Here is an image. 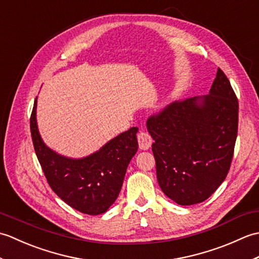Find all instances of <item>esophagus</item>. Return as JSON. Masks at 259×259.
Returning a JSON list of instances; mask_svg holds the SVG:
<instances>
[{
  "label": "esophagus",
  "mask_w": 259,
  "mask_h": 259,
  "mask_svg": "<svg viewBox=\"0 0 259 259\" xmlns=\"http://www.w3.org/2000/svg\"><path fill=\"white\" fill-rule=\"evenodd\" d=\"M138 142H139V148L141 150H147L151 147L152 138L149 134L146 133V131H140L138 134Z\"/></svg>",
  "instance_id": "1"
}]
</instances>
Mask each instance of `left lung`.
Wrapping results in <instances>:
<instances>
[{
  "instance_id": "left-lung-1",
  "label": "left lung",
  "mask_w": 259,
  "mask_h": 259,
  "mask_svg": "<svg viewBox=\"0 0 259 259\" xmlns=\"http://www.w3.org/2000/svg\"><path fill=\"white\" fill-rule=\"evenodd\" d=\"M158 184L178 205L208 199L227 177L238 131V100L218 68L209 95L175 101L150 115Z\"/></svg>"
}]
</instances>
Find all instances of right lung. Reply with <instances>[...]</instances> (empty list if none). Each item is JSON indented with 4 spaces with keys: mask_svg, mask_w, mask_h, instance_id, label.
I'll use <instances>...</instances> for the list:
<instances>
[{
    "mask_svg": "<svg viewBox=\"0 0 259 259\" xmlns=\"http://www.w3.org/2000/svg\"><path fill=\"white\" fill-rule=\"evenodd\" d=\"M36 99L30 118V128L36 157L51 189L75 210L100 214L117 199L126 168L138 150L133 126L100 150L83 159H70L52 151L42 141L36 125Z\"/></svg>",
    "mask_w": 259,
    "mask_h": 259,
    "instance_id": "right-lung-1",
    "label": "right lung"
}]
</instances>
